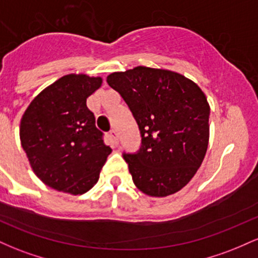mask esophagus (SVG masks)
I'll return each instance as SVG.
<instances>
[{
	"label": "esophagus",
	"instance_id": "34e87169",
	"mask_svg": "<svg viewBox=\"0 0 258 258\" xmlns=\"http://www.w3.org/2000/svg\"><path fill=\"white\" fill-rule=\"evenodd\" d=\"M109 136H110V138L112 139V142H114L115 144H119V136H117V133L115 130H110V132H109Z\"/></svg>",
	"mask_w": 258,
	"mask_h": 258
}]
</instances>
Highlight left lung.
I'll use <instances>...</instances> for the list:
<instances>
[{
  "instance_id": "1",
  "label": "left lung",
  "mask_w": 258,
  "mask_h": 258,
  "mask_svg": "<svg viewBox=\"0 0 258 258\" xmlns=\"http://www.w3.org/2000/svg\"><path fill=\"white\" fill-rule=\"evenodd\" d=\"M106 82L128 105L142 137L123 153L133 183L150 197L180 190L197 173L209 146L210 105L200 87L178 73L137 67Z\"/></svg>"
}]
</instances>
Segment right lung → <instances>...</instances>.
Returning a JSON list of instances; mask_svg holds the SVG:
<instances>
[{"label":"right lung","mask_w":258,"mask_h":258,"mask_svg":"<svg viewBox=\"0 0 258 258\" xmlns=\"http://www.w3.org/2000/svg\"><path fill=\"white\" fill-rule=\"evenodd\" d=\"M102 78L70 74L41 92L20 121V142L35 174L46 185L74 195L98 182L111 153L86 105Z\"/></svg>","instance_id":"1"}]
</instances>
